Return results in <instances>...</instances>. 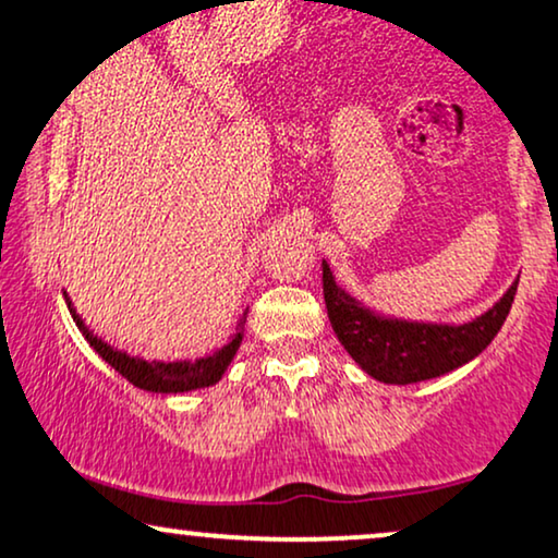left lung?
Wrapping results in <instances>:
<instances>
[{"mask_svg":"<svg viewBox=\"0 0 558 558\" xmlns=\"http://www.w3.org/2000/svg\"><path fill=\"white\" fill-rule=\"evenodd\" d=\"M518 281L520 277L492 311L463 326L414 323L385 318L364 307L336 284L331 268L323 260V298L336 336L364 373L388 385L432 380L478 356L510 315Z\"/></svg>","mask_w":558,"mask_h":558,"instance_id":"left-lung-1","label":"left lung"}]
</instances>
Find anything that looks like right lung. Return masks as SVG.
Segmentation results:
<instances>
[{
  "mask_svg": "<svg viewBox=\"0 0 558 558\" xmlns=\"http://www.w3.org/2000/svg\"><path fill=\"white\" fill-rule=\"evenodd\" d=\"M64 300H66L69 313H72L74 323H77V328L82 331V336L87 339L89 347H93L95 352L102 356V360L111 364V367L121 377H126V380L136 385V388L149 390V393H189V390L209 388V385L219 383V380H222L225 369L230 367L232 356H235V352L240 349V341H243L245 315H243V320L238 323L235 336H232L230 343H225V347L215 354L202 356V360H196V362H191V360H183V362H147V360H142V356H132L126 352H119V349H113L111 343L98 339V336H95L85 326V320L80 318V313L74 311L72 300L66 298V292H64Z\"/></svg>",
  "mask_w": 558,
  "mask_h": 558,
  "instance_id": "right-lung-1",
  "label": "right lung"
}]
</instances>
